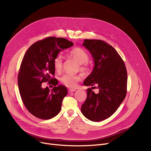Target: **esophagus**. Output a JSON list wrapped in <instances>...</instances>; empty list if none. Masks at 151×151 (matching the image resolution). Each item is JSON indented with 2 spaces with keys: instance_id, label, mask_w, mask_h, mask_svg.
<instances>
[{
  "instance_id": "34e87169",
  "label": "esophagus",
  "mask_w": 151,
  "mask_h": 151,
  "mask_svg": "<svg viewBox=\"0 0 151 151\" xmlns=\"http://www.w3.org/2000/svg\"><path fill=\"white\" fill-rule=\"evenodd\" d=\"M75 91H76V89H68V92H69L70 93L73 92H75Z\"/></svg>"
}]
</instances>
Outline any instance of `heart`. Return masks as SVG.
I'll use <instances>...</instances> for the list:
<instances>
[{
    "label": "heart",
    "instance_id": "1",
    "mask_svg": "<svg viewBox=\"0 0 151 151\" xmlns=\"http://www.w3.org/2000/svg\"><path fill=\"white\" fill-rule=\"evenodd\" d=\"M69 55L81 65V68L82 70L86 68L84 63L88 62L89 56L88 54L83 49L80 48V47H75L70 51ZM62 64L63 58L61 55H58L54 59V67L55 70L56 71H60L62 70ZM81 79V77L80 75L65 74L61 77L60 81L63 85H65L68 88H75Z\"/></svg>",
    "mask_w": 151,
    "mask_h": 151
}]
</instances>
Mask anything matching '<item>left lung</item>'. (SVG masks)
Masks as SVG:
<instances>
[{"mask_svg": "<svg viewBox=\"0 0 151 151\" xmlns=\"http://www.w3.org/2000/svg\"><path fill=\"white\" fill-rule=\"evenodd\" d=\"M83 46L93 59L94 67L83 84L98 86L99 92L87 89V99L81 106L82 114L93 122L113 115L124 101L127 92V73L121 56L113 46L100 40L85 39Z\"/></svg>", "mask_w": 151, "mask_h": 151, "instance_id": "1", "label": "left lung"}]
</instances>
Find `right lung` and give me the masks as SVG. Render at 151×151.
<instances>
[{"mask_svg": "<svg viewBox=\"0 0 151 151\" xmlns=\"http://www.w3.org/2000/svg\"><path fill=\"white\" fill-rule=\"evenodd\" d=\"M73 45L63 38L47 37L31 45L24 56L18 74L21 99L29 111L42 119H50L61 109L63 99L68 93L65 86L51 78L54 75V59L60 51ZM49 81L56 87L50 90L41 84Z\"/></svg>", "mask_w": 151, "mask_h": 151, "instance_id": "1", "label": "right lung"}]
</instances>
